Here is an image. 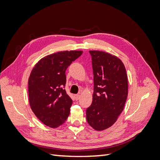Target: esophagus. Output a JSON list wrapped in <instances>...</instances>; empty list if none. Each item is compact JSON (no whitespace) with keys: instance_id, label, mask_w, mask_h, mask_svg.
I'll list each match as a JSON object with an SVG mask.
<instances>
[{"instance_id":"34e87169","label":"esophagus","mask_w":160,"mask_h":160,"mask_svg":"<svg viewBox=\"0 0 160 160\" xmlns=\"http://www.w3.org/2000/svg\"><path fill=\"white\" fill-rule=\"evenodd\" d=\"M74 97H75V100L77 101V100H79V98H80V95H75Z\"/></svg>"}]
</instances>
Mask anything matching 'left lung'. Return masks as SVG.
<instances>
[{
    "mask_svg": "<svg viewBox=\"0 0 160 160\" xmlns=\"http://www.w3.org/2000/svg\"><path fill=\"white\" fill-rule=\"evenodd\" d=\"M93 70V101L86 110L88 123L94 129L110 128L122 112L128 94L125 67L118 57L99 51H89Z\"/></svg>",
    "mask_w": 160,
    "mask_h": 160,
    "instance_id": "left-lung-1",
    "label": "left lung"
}]
</instances>
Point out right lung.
I'll return each mask as SVG.
<instances>
[{"label":"right lung","mask_w":160,"mask_h":160,"mask_svg":"<svg viewBox=\"0 0 160 160\" xmlns=\"http://www.w3.org/2000/svg\"><path fill=\"white\" fill-rule=\"evenodd\" d=\"M82 53V51L55 52L42 58L31 72L28 81L31 108L48 127L58 128L69 115L72 101L63 89L65 71Z\"/></svg>","instance_id":"obj_1"}]
</instances>
